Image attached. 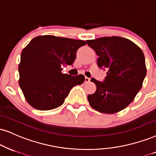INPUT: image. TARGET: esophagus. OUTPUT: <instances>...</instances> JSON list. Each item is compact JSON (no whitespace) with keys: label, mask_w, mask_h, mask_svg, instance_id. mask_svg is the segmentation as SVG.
<instances>
[{"label":"esophagus","mask_w":156,"mask_h":156,"mask_svg":"<svg viewBox=\"0 0 156 156\" xmlns=\"http://www.w3.org/2000/svg\"><path fill=\"white\" fill-rule=\"evenodd\" d=\"M90 81V78L88 77H85V83H88Z\"/></svg>","instance_id":"1"}]
</instances>
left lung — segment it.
<instances>
[{
    "mask_svg": "<svg viewBox=\"0 0 156 156\" xmlns=\"http://www.w3.org/2000/svg\"><path fill=\"white\" fill-rule=\"evenodd\" d=\"M86 42L98 56V66L106 71L103 82L90 80L97 89L88 96L90 105L105 114L125 109L140 90L146 76L143 51L129 39L120 37H101Z\"/></svg>",
    "mask_w": 156,
    "mask_h": 156,
    "instance_id": "obj_1",
    "label": "left lung"
}]
</instances>
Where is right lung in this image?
<instances>
[{"mask_svg":"<svg viewBox=\"0 0 156 156\" xmlns=\"http://www.w3.org/2000/svg\"><path fill=\"white\" fill-rule=\"evenodd\" d=\"M85 44L80 39L44 35L34 37L23 49L19 83L32 107L44 111L58 108L73 86L84 82L83 75L63 74L62 68L73 65L77 50Z\"/></svg>","mask_w":156,"mask_h":156,"instance_id":"1","label":"right lung"}]
</instances>
